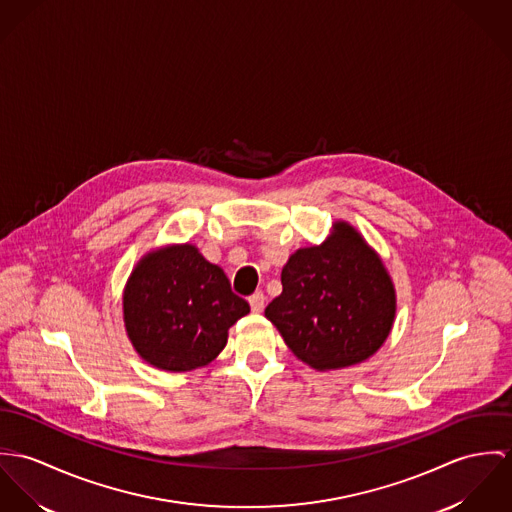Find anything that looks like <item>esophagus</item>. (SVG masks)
<instances>
[{"instance_id":"esophagus-1","label":"esophagus","mask_w":512,"mask_h":512,"mask_svg":"<svg viewBox=\"0 0 512 512\" xmlns=\"http://www.w3.org/2000/svg\"><path fill=\"white\" fill-rule=\"evenodd\" d=\"M249 304H251V310L253 312H263L265 308V294L263 292H255L249 296Z\"/></svg>"}]
</instances>
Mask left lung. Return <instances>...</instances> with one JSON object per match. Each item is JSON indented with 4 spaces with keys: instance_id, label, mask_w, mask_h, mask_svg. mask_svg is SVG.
<instances>
[{
    "instance_id": "left-lung-1",
    "label": "left lung",
    "mask_w": 512,
    "mask_h": 512,
    "mask_svg": "<svg viewBox=\"0 0 512 512\" xmlns=\"http://www.w3.org/2000/svg\"><path fill=\"white\" fill-rule=\"evenodd\" d=\"M283 292L265 308L290 351L318 371L369 359L389 338L397 294L381 257L347 222L292 253Z\"/></svg>"
}]
</instances>
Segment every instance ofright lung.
I'll return each mask as SVG.
<instances>
[{"label": "right lung", "instance_id": "obj_1", "mask_svg": "<svg viewBox=\"0 0 512 512\" xmlns=\"http://www.w3.org/2000/svg\"><path fill=\"white\" fill-rule=\"evenodd\" d=\"M245 314L247 300L190 243L147 253L123 290L127 338L149 365L171 373L214 361Z\"/></svg>", "mask_w": 512, "mask_h": 512}]
</instances>
